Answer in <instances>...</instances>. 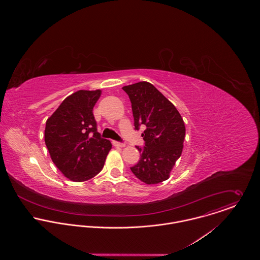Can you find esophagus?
Listing matches in <instances>:
<instances>
[{"label":"esophagus","mask_w":260,"mask_h":260,"mask_svg":"<svg viewBox=\"0 0 260 260\" xmlns=\"http://www.w3.org/2000/svg\"><path fill=\"white\" fill-rule=\"evenodd\" d=\"M113 145L116 146V147H125V144L124 143H121V142H117V141H114L113 142Z\"/></svg>","instance_id":"esophagus-1"}]
</instances>
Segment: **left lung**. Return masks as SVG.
Returning a JSON list of instances; mask_svg holds the SVG:
<instances>
[{
	"label": "left lung",
	"instance_id": "1",
	"mask_svg": "<svg viewBox=\"0 0 260 260\" xmlns=\"http://www.w3.org/2000/svg\"><path fill=\"white\" fill-rule=\"evenodd\" d=\"M129 96L134 126L146 129L142 133L145 146H136L140 160L131 167L142 182L158 184L169 178L177 159L181 156L185 138V125L175 106L149 82H138L122 88Z\"/></svg>",
	"mask_w": 260,
	"mask_h": 260
}]
</instances>
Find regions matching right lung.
Segmentation results:
<instances>
[{
  "mask_svg": "<svg viewBox=\"0 0 260 260\" xmlns=\"http://www.w3.org/2000/svg\"><path fill=\"white\" fill-rule=\"evenodd\" d=\"M101 90H79L68 96L46 122L45 143L63 175L75 182L89 180L104 167L111 142L97 132L93 108Z\"/></svg>",
  "mask_w": 260,
  "mask_h": 260,
  "instance_id": "1",
  "label": "right lung"
}]
</instances>
